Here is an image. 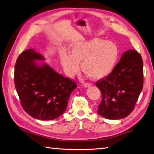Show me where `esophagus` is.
I'll return each instance as SVG.
<instances>
[{
    "mask_svg": "<svg viewBox=\"0 0 154 154\" xmlns=\"http://www.w3.org/2000/svg\"><path fill=\"white\" fill-rule=\"evenodd\" d=\"M91 84H89V83H85V84H84V88H90V87H91Z\"/></svg>",
    "mask_w": 154,
    "mask_h": 154,
    "instance_id": "obj_1",
    "label": "esophagus"
}]
</instances>
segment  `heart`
Masks as SVG:
<instances>
[{"instance_id":"1","label":"heart","mask_w":154,"mask_h":154,"mask_svg":"<svg viewBox=\"0 0 154 154\" xmlns=\"http://www.w3.org/2000/svg\"><path fill=\"white\" fill-rule=\"evenodd\" d=\"M118 48L110 40L93 38L70 46V54L62 50L59 59L67 76L73 77L80 70L93 80H100L111 72L118 58Z\"/></svg>"}]
</instances>
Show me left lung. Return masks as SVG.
Here are the masks:
<instances>
[{"mask_svg":"<svg viewBox=\"0 0 154 154\" xmlns=\"http://www.w3.org/2000/svg\"><path fill=\"white\" fill-rule=\"evenodd\" d=\"M102 93L97 112L103 118L119 119L134 109L143 88V61L134 50L123 53L112 72L96 83Z\"/></svg>","mask_w":154,"mask_h":154,"instance_id":"obj_1","label":"left lung"}]
</instances>
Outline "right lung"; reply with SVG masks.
Returning <instances> with one entry per match:
<instances>
[{"instance_id":"right-lung-1","label":"right lung","mask_w":154,"mask_h":154,"mask_svg":"<svg viewBox=\"0 0 154 154\" xmlns=\"http://www.w3.org/2000/svg\"><path fill=\"white\" fill-rule=\"evenodd\" d=\"M45 60L34 49L22 52L15 65L14 81L24 110L34 118L47 121L64 113L77 84L42 62Z\"/></svg>"}]
</instances>
